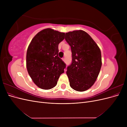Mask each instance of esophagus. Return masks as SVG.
<instances>
[{
    "mask_svg": "<svg viewBox=\"0 0 127 127\" xmlns=\"http://www.w3.org/2000/svg\"><path fill=\"white\" fill-rule=\"evenodd\" d=\"M63 60L64 61V62L66 61V59H65V58H63Z\"/></svg>",
    "mask_w": 127,
    "mask_h": 127,
    "instance_id": "1",
    "label": "esophagus"
}]
</instances>
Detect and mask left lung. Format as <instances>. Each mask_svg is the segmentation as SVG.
<instances>
[{"label": "left lung", "instance_id": "8db88e82", "mask_svg": "<svg viewBox=\"0 0 127 127\" xmlns=\"http://www.w3.org/2000/svg\"><path fill=\"white\" fill-rule=\"evenodd\" d=\"M65 35L72 52V62L66 72L70 86L77 91H86L93 85L100 71L101 50L89 34L83 30Z\"/></svg>", "mask_w": 127, "mask_h": 127}]
</instances>
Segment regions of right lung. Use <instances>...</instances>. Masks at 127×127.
<instances>
[{
  "label": "right lung",
  "instance_id": "obj_1",
  "mask_svg": "<svg viewBox=\"0 0 127 127\" xmlns=\"http://www.w3.org/2000/svg\"><path fill=\"white\" fill-rule=\"evenodd\" d=\"M64 33L46 29L34 36L26 53L28 73L36 86L49 90L56 86L66 64L58 57V45L64 39Z\"/></svg>",
  "mask_w": 127,
  "mask_h": 127
}]
</instances>
